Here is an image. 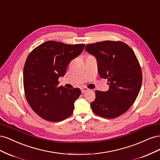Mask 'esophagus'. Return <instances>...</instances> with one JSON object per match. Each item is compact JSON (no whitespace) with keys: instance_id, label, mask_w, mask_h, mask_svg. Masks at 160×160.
<instances>
[{"instance_id":"1","label":"esophagus","mask_w":160,"mask_h":160,"mask_svg":"<svg viewBox=\"0 0 160 160\" xmlns=\"http://www.w3.org/2000/svg\"><path fill=\"white\" fill-rule=\"evenodd\" d=\"M81 93H85V91H89V89L88 88H85V87H83V88H81Z\"/></svg>"}]
</instances>
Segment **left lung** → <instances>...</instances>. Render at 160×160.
I'll return each mask as SVG.
<instances>
[{
  "mask_svg": "<svg viewBox=\"0 0 160 160\" xmlns=\"http://www.w3.org/2000/svg\"><path fill=\"white\" fill-rule=\"evenodd\" d=\"M85 50L96 57L99 76L107 79L109 85L107 91H95L91 109L102 118H118L133 104L141 89L142 72L137 57L132 48L122 41L92 43Z\"/></svg>",
  "mask_w": 160,
  "mask_h": 160,
  "instance_id": "1",
  "label": "left lung"
}]
</instances>
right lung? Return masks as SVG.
Listing matches in <instances>:
<instances>
[{
	"label": "right lung",
	"mask_w": 160,
	"mask_h": 160,
	"mask_svg": "<svg viewBox=\"0 0 160 160\" xmlns=\"http://www.w3.org/2000/svg\"><path fill=\"white\" fill-rule=\"evenodd\" d=\"M84 47L48 41L28 55L23 70L24 90L30 107L41 118L58 122L72 115L81 90L59 86L58 79Z\"/></svg>",
	"instance_id": "right-lung-1"
}]
</instances>
